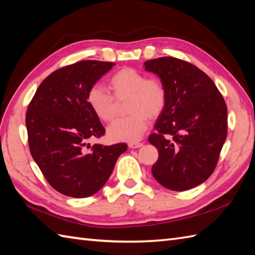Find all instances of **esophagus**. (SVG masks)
I'll return each instance as SVG.
<instances>
[{"label":"esophagus","instance_id":"esophagus-1","mask_svg":"<svg viewBox=\"0 0 255 255\" xmlns=\"http://www.w3.org/2000/svg\"><path fill=\"white\" fill-rule=\"evenodd\" d=\"M142 145H143V143L142 142H132V143H129L128 146L130 147V149H138V147H141Z\"/></svg>","mask_w":255,"mask_h":255}]
</instances>
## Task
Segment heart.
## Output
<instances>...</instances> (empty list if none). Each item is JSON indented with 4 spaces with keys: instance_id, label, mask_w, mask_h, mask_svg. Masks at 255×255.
<instances>
[{
    "instance_id": "heart-1",
    "label": "heart",
    "mask_w": 255,
    "mask_h": 255,
    "mask_svg": "<svg viewBox=\"0 0 255 255\" xmlns=\"http://www.w3.org/2000/svg\"><path fill=\"white\" fill-rule=\"evenodd\" d=\"M112 94L99 85L92 86L87 94V102L100 121L109 123L114 120L117 101H127L130 114L115 121L108 128V137L115 142L138 141L149 125V120L161 115L166 105V90L158 79L134 68L118 70L109 80Z\"/></svg>"
}]
</instances>
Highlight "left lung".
I'll return each mask as SVG.
<instances>
[{
  "instance_id": "1",
  "label": "left lung",
  "mask_w": 255,
  "mask_h": 255,
  "mask_svg": "<svg viewBox=\"0 0 255 255\" xmlns=\"http://www.w3.org/2000/svg\"><path fill=\"white\" fill-rule=\"evenodd\" d=\"M166 90V105L149 142L158 158L152 175L165 188L186 191L212 175L227 137V106L210 77L175 57L144 63Z\"/></svg>"
}]
</instances>
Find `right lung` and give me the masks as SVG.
I'll use <instances>...</instances> for the list:
<instances>
[{"label":"right lung","mask_w":255,"mask_h":255,"mask_svg":"<svg viewBox=\"0 0 255 255\" xmlns=\"http://www.w3.org/2000/svg\"><path fill=\"white\" fill-rule=\"evenodd\" d=\"M113 66L115 63L81 61L57 69L41 82L28 106L31 155L47 182L67 197L97 193L127 150L126 143L85 150L89 139L105 132L87 102L88 91Z\"/></svg>","instance_id":"1"}]
</instances>
